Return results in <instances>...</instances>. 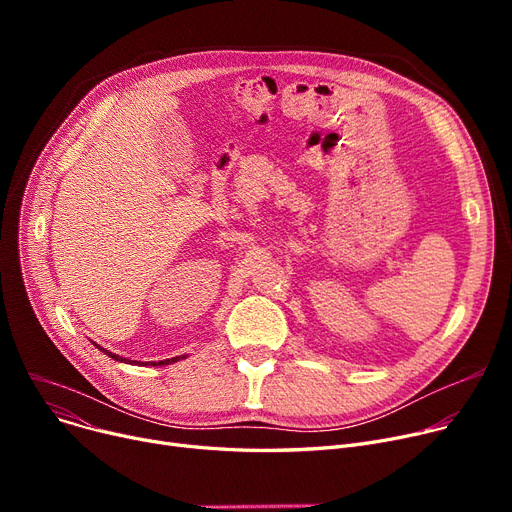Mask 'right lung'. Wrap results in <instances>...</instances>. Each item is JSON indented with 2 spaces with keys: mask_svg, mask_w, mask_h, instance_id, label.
Returning a JSON list of instances; mask_svg holds the SVG:
<instances>
[{
  "mask_svg": "<svg viewBox=\"0 0 512 512\" xmlns=\"http://www.w3.org/2000/svg\"><path fill=\"white\" fill-rule=\"evenodd\" d=\"M95 346H97V344H95ZM97 348H99V351H103V353H105V355H110V357H112V359H116V361H122V363H128V359H122V357H118V355H114V353H110V351H105V348H101V346H97ZM176 359H180V357H176ZM176 359H166V361H159V363H155V361H153V363H151V365H168V363H174V361H176ZM145 365H147V363H145Z\"/></svg>",
  "mask_w": 512,
  "mask_h": 512,
  "instance_id": "add662e5",
  "label": "right lung"
}]
</instances>
